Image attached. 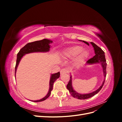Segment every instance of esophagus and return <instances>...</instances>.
<instances>
[{
    "mask_svg": "<svg viewBox=\"0 0 122 122\" xmlns=\"http://www.w3.org/2000/svg\"><path fill=\"white\" fill-rule=\"evenodd\" d=\"M68 71H69L67 69H62L61 70V71H60L61 74L62 75V74H64L68 73Z\"/></svg>",
    "mask_w": 122,
    "mask_h": 122,
    "instance_id": "1",
    "label": "esophagus"
}]
</instances>
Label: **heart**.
<instances>
[{
  "label": "heart",
  "instance_id": "obj_1",
  "mask_svg": "<svg viewBox=\"0 0 122 122\" xmlns=\"http://www.w3.org/2000/svg\"><path fill=\"white\" fill-rule=\"evenodd\" d=\"M88 51L83 49V48L80 46H74L68 48L65 51L64 56L68 59H73L76 57L75 64L81 65L88 57Z\"/></svg>",
  "mask_w": 122,
  "mask_h": 122
}]
</instances>
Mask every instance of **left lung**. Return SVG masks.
I'll list each match as a JSON object with an SVG mask.
<instances>
[{"mask_svg":"<svg viewBox=\"0 0 122 122\" xmlns=\"http://www.w3.org/2000/svg\"><path fill=\"white\" fill-rule=\"evenodd\" d=\"M82 42H84V43L86 44L87 45H89V44H88L87 42L84 41H83ZM91 44H92V46H93L94 49L95 55L93 57H92L90 58V60H88L86 61V64H97V63L101 64L103 68V74H104V79L102 83V84L96 91H95L93 92H92V93H91L89 94H81L77 93V92L74 90L73 88L72 87V76H71V77H70V80L69 81V82L67 86V88L69 90L70 93L71 94L72 96H73L74 98H75L78 99L84 100V99H86L88 98H91L93 96H94V95L97 94L98 92L101 90V88H102L105 82V77L106 75V66H107L106 59L105 57V53L104 51L102 50L101 48L98 47L97 45H96V44L93 42H91Z\"/></svg>","mask_w":122,"mask_h":122,"instance_id":"obj_1","label":"left lung"}]
</instances>
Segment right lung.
Returning a JSON list of instances; mask_svg holds the SVG:
<instances>
[{"label": "right lung", "mask_w": 122, "mask_h": 122, "mask_svg": "<svg viewBox=\"0 0 122 122\" xmlns=\"http://www.w3.org/2000/svg\"><path fill=\"white\" fill-rule=\"evenodd\" d=\"M51 43H52V41L48 39H43L42 40L37 41L33 42L31 43H29L27 44L26 45H25L23 48L20 49L19 52L17 54V61H16V64L15 66V76L16 73L17 71V68L19 64V62L24 55L26 54L32 53V52H48L50 50V46L49 44ZM60 76V73L58 72L56 73L53 74H51L50 81H49V92L47 95L45 97L39 100H36L31 101L34 102H41L45 100L49 97V96L51 95V92L53 89V86L54 82L56 80L57 78H58ZM16 77V76H15Z\"/></svg>", "instance_id": "obj_1"}]
</instances>
